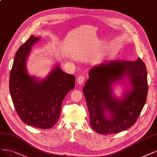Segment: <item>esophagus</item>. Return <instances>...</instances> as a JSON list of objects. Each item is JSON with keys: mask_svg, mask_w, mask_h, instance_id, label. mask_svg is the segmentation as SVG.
I'll list each match as a JSON object with an SVG mask.
<instances>
[{"mask_svg": "<svg viewBox=\"0 0 157 157\" xmlns=\"http://www.w3.org/2000/svg\"><path fill=\"white\" fill-rule=\"evenodd\" d=\"M84 80H85L84 77L82 76V75H80V76L78 77V78L77 79V82L79 85H82V84H83V83L84 82Z\"/></svg>", "mask_w": 157, "mask_h": 157, "instance_id": "1", "label": "esophagus"}]
</instances>
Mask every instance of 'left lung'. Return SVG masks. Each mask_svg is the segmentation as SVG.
Returning a JSON list of instances; mask_svg holds the SVG:
<instances>
[{"instance_id":"obj_1","label":"left lung","mask_w":157,"mask_h":157,"mask_svg":"<svg viewBox=\"0 0 157 157\" xmlns=\"http://www.w3.org/2000/svg\"><path fill=\"white\" fill-rule=\"evenodd\" d=\"M82 91L94 130L109 134L131 127L147 95V70L143 61L139 58L135 62H104L91 67ZM118 82L126 86L121 98L113 94V86Z\"/></svg>"}]
</instances>
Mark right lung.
Masks as SVG:
<instances>
[{
	"instance_id": "right-lung-1",
	"label": "right lung",
	"mask_w": 157,
	"mask_h": 157,
	"mask_svg": "<svg viewBox=\"0 0 157 157\" xmlns=\"http://www.w3.org/2000/svg\"><path fill=\"white\" fill-rule=\"evenodd\" d=\"M41 37L31 36L15 53L10 76V91L15 109L25 123L43 129L52 127L60 116L62 101L75 88V76L56 64L43 79L27 72L31 47Z\"/></svg>"
}]
</instances>
